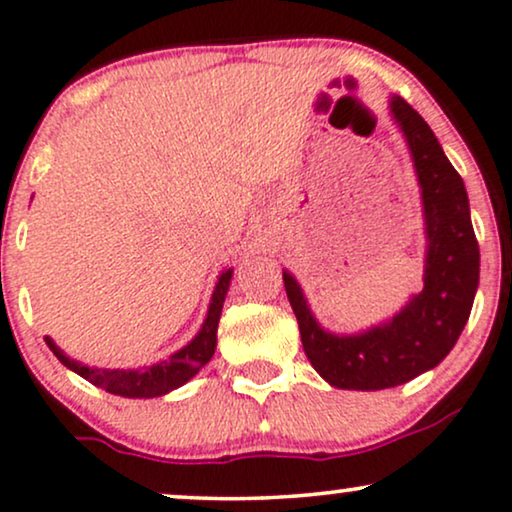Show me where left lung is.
I'll return each instance as SVG.
<instances>
[{
	"label": "left lung",
	"instance_id": "obj_1",
	"mask_svg": "<svg viewBox=\"0 0 512 512\" xmlns=\"http://www.w3.org/2000/svg\"><path fill=\"white\" fill-rule=\"evenodd\" d=\"M389 109L408 142L422 192L427 235L422 292L389 323L358 334H332L313 318L299 282L287 270L282 273L308 361L337 389L399 387L439 365L468 323L479 285V244L463 178L406 99L394 94Z\"/></svg>",
	"mask_w": 512,
	"mask_h": 512
}]
</instances>
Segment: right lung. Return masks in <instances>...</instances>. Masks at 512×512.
<instances>
[{
  "label": "right lung",
  "mask_w": 512,
  "mask_h": 512,
  "mask_svg": "<svg viewBox=\"0 0 512 512\" xmlns=\"http://www.w3.org/2000/svg\"><path fill=\"white\" fill-rule=\"evenodd\" d=\"M232 280V268H227L220 273L216 289H213L211 306H208L206 320L197 332V337L192 339L187 346H182L180 351H175L168 361H159L154 365H147L142 370H106V368H90V365H82L73 358H68L59 346L54 344V339L44 337L49 349L54 351V356L66 365L68 370L78 372L80 377H85L87 382H92L94 387L106 389L109 394L125 396V399H154V396H163L168 391L182 387V384L192 380L197 372L213 358L216 351V339H218V320L223 313V301L227 289H230Z\"/></svg>",
  "instance_id": "add662e5"
}]
</instances>
